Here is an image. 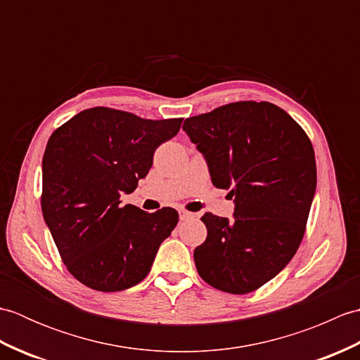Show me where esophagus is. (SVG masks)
Here are the masks:
<instances>
[{
	"label": "esophagus",
	"instance_id": "1",
	"mask_svg": "<svg viewBox=\"0 0 360 360\" xmlns=\"http://www.w3.org/2000/svg\"><path fill=\"white\" fill-rule=\"evenodd\" d=\"M179 218H181V221L190 219V218H193V213H190L187 210H179Z\"/></svg>",
	"mask_w": 360,
	"mask_h": 360
}]
</instances>
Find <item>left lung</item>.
Returning a JSON list of instances; mask_svg holds the SVG:
<instances>
[{
	"mask_svg": "<svg viewBox=\"0 0 360 360\" xmlns=\"http://www.w3.org/2000/svg\"><path fill=\"white\" fill-rule=\"evenodd\" d=\"M182 129L207 160L212 184L231 190L233 219L205 213L193 252L201 278L229 294L272 280L300 246L314 200V148L302 127L269 102H235L188 117Z\"/></svg>",
	"mask_w": 360,
	"mask_h": 360,
	"instance_id": "obj_1",
	"label": "left lung"
}]
</instances>
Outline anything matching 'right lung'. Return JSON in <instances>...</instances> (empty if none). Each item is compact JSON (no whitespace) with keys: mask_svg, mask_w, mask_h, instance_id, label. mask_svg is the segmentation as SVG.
I'll return each instance as SVG.
<instances>
[{"mask_svg":"<svg viewBox=\"0 0 360 360\" xmlns=\"http://www.w3.org/2000/svg\"><path fill=\"white\" fill-rule=\"evenodd\" d=\"M181 124L97 106L75 114L49 137L43 218L68 271L85 286L116 292L147 277L179 215L172 207L155 213L122 207L120 195L134 192L155 150L178 134Z\"/></svg>","mask_w":360,"mask_h":360,"instance_id":"add662e5","label":"right lung"}]
</instances>
